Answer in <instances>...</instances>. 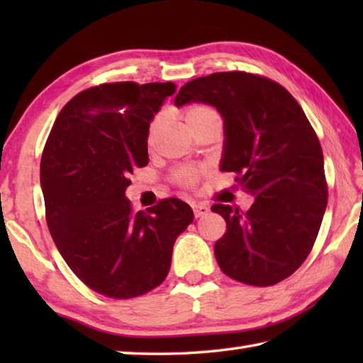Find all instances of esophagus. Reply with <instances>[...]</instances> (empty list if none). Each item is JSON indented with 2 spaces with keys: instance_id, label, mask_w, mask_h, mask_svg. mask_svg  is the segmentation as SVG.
I'll list each match as a JSON object with an SVG mask.
<instances>
[{
  "instance_id": "esophagus-1",
  "label": "esophagus",
  "mask_w": 363,
  "mask_h": 363,
  "mask_svg": "<svg viewBox=\"0 0 363 363\" xmlns=\"http://www.w3.org/2000/svg\"><path fill=\"white\" fill-rule=\"evenodd\" d=\"M192 210H194L195 218H201V216H205L208 211H210V206L205 205V203H194Z\"/></svg>"
}]
</instances>
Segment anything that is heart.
I'll use <instances>...</instances> for the list:
<instances>
[{"label":"heart","instance_id":"obj_1","mask_svg":"<svg viewBox=\"0 0 363 363\" xmlns=\"http://www.w3.org/2000/svg\"><path fill=\"white\" fill-rule=\"evenodd\" d=\"M208 118H219V113L210 106L194 104V106H189L186 108V120L190 128H194L195 125H199V123L205 121ZM164 121H167V112H164V110L152 116V120L149 121V125H147V131H145L147 145L150 147L155 144L160 131L163 130ZM199 176H200V171L192 167H179L173 169V174H171V177H173V181L176 184H179V186L186 189L194 187L196 181H199Z\"/></svg>","mask_w":363,"mask_h":363}]
</instances>
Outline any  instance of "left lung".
Instances as JSON below:
<instances>
[{
    "instance_id": "1",
    "label": "left lung",
    "mask_w": 363,
    "mask_h": 363,
    "mask_svg": "<svg viewBox=\"0 0 363 363\" xmlns=\"http://www.w3.org/2000/svg\"><path fill=\"white\" fill-rule=\"evenodd\" d=\"M203 102L224 118L220 171H233L256 195L245 213L214 203L225 233L214 245L220 270L253 286L285 280L309 256L328 201L323 152L314 128L284 86L247 72L195 78L177 93V107Z\"/></svg>"
}]
</instances>
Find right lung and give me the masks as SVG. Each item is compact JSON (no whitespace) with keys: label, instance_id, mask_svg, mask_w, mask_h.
I'll use <instances>...</instances> for the list:
<instances>
[{"label":"right lung","instance_id":"right-lung-1","mask_svg":"<svg viewBox=\"0 0 363 363\" xmlns=\"http://www.w3.org/2000/svg\"><path fill=\"white\" fill-rule=\"evenodd\" d=\"M176 84L104 83L60 110L41 157L46 223L72 272L113 299L149 293L167 279L177 235L194 220L179 199L134 213L125 196L149 163L147 125Z\"/></svg>","mask_w":363,"mask_h":363}]
</instances>
